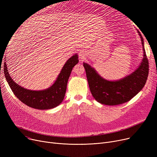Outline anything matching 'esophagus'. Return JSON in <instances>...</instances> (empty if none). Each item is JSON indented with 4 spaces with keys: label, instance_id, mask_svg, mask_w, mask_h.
<instances>
[{
    "label": "esophagus",
    "instance_id": "obj_1",
    "mask_svg": "<svg viewBox=\"0 0 157 157\" xmlns=\"http://www.w3.org/2000/svg\"><path fill=\"white\" fill-rule=\"evenodd\" d=\"M85 57V53L83 51H80L79 52V58L80 59V62H83Z\"/></svg>",
    "mask_w": 157,
    "mask_h": 157
}]
</instances>
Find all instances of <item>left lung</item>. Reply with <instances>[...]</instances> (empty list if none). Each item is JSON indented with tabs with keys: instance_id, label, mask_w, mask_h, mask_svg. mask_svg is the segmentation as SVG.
Returning <instances> with one entry per match:
<instances>
[{
	"instance_id": "1",
	"label": "left lung",
	"mask_w": 157,
	"mask_h": 157,
	"mask_svg": "<svg viewBox=\"0 0 157 157\" xmlns=\"http://www.w3.org/2000/svg\"><path fill=\"white\" fill-rule=\"evenodd\" d=\"M137 32L141 39L143 57L139 67L129 75L117 81L107 80L101 77L92 66L83 63L90 92L99 103L115 105L127 102L144 86L148 76L149 65L143 38L139 30Z\"/></svg>"
}]
</instances>
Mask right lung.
<instances>
[{
	"label": "right lung",
	"mask_w": 157,
	"mask_h": 157,
	"mask_svg": "<svg viewBox=\"0 0 157 157\" xmlns=\"http://www.w3.org/2000/svg\"><path fill=\"white\" fill-rule=\"evenodd\" d=\"M79 62L77 54L65 62L55 83L43 90H30L18 85L13 80L4 63V76L15 96L30 108L44 110L55 108L63 100L69 78L73 67Z\"/></svg>",
	"instance_id": "1"
}]
</instances>
